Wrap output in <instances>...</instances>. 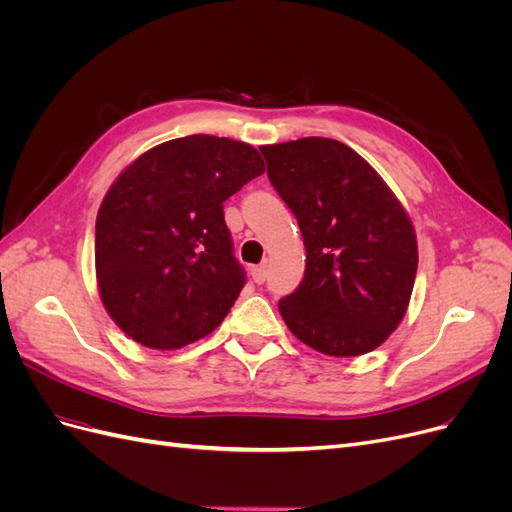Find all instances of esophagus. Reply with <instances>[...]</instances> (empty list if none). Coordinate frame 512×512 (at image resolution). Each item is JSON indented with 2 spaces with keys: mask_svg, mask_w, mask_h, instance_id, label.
Instances as JSON below:
<instances>
[{
  "mask_svg": "<svg viewBox=\"0 0 512 512\" xmlns=\"http://www.w3.org/2000/svg\"><path fill=\"white\" fill-rule=\"evenodd\" d=\"M252 280H254L256 284H265V280H267V267H265V265L252 267Z\"/></svg>",
  "mask_w": 512,
  "mask_h": 512,
  "instance_id": "esophagus-1",
  "label": "esophagus"
}]
</instances>
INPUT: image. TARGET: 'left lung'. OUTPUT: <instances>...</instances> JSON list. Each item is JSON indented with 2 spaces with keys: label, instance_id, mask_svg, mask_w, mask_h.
<instances>
[{
  "label": "left lung",
  "instance_id": "left-lung-1",
  "mask_svg": "<svg viewBox=\"0 0 512 512\" xmlns=\"http://www.w3.org/2000/svg\"><path fill=\"white\" fill-rule=\"evenodd\" d=\"M305 243V275L280 301L290 333L329 356H359L404 320L418 267L416 232L367 160L333 138L260 147Z\"/></svg>",
  "mask_w": 512,
  "mask_h": 512
}]
</instances>
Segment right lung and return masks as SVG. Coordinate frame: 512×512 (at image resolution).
Returning a JSON list of instances; mask_svg holds the SVG:
<instances>
[{
	"label": "right lung",
	"mask_w": 512,
	"mask_h": 512,
	"mask_svg": "<svg viewBox=\"0 0 512 512\" xmlns=\"http://www.w3.org/2000/svg\"><path fill=\"white\" fill-rule=\"evenodd\" d=\"M262 173L252 145L192 134L151 147L108 188L96 218L98 292L134 342L177 350L220 327L245 284L224 200Z\"/></svg>",
	"instance_id": "add662e5"
}]
</instances>
